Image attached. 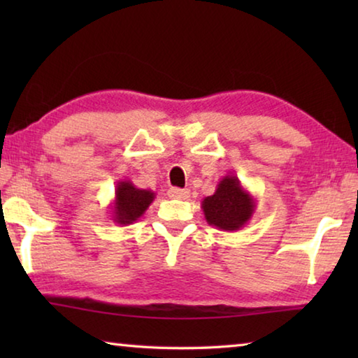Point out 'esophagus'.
<instances>
[{
    "instance_id": "esophagus-1",
    "label": "esophagus",
    "mask_w": 358,
    "mask_h": 358,
    "mask_svg": "<svg viewBox=\"0 0 358 358\" xmlns=\"http://www.w3.org/2000/svg\"><path fill=\"white\" fill-rule=\"evenodd\" d=\"M167 194H169V197L180 199V201H186V199H189V191L180 189V187H171Z\"/></svg>"
}]
</instances>
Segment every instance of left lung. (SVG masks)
<instances>
[{"mask_svg":"<svg viewBox=\"0 0 358 358\" xmlns=\"http://www.w3.org/2000/svg\"><path fill=\"white\" fill-rule=\"evenodd\" d=\"M256 205V199L241 181L235 175H226L217 183L213 196L203 199L202 210L210 226L235 232L250 222Z\"/></svg>","mask_w":358,"mask_h":358,"instance_id":"1","label":"left lung"}]
</instances>
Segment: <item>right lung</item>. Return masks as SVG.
<instances>
[{"mask_svg":"<svg viewBox=\"0 0 358 358\" xmlns=\"http://www.w3.org/2000/svg\"><path fill=\"white\" fill-rule=\"evenodd\" d=\"M156 194L150 189H141L131 180H120L115 187V199L110 203L112 221L120 226H128L143 216L153 203Z\"/></svg>","mask_w":358,"mask_h":358,"instance_id":"1","label":"right lung"}]
</instances>
